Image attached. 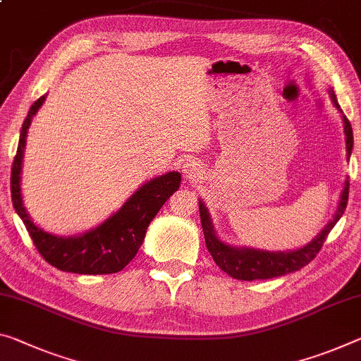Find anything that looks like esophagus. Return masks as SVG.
Listing matches in <instances>:
<instances>
[{
    "mask_svg": "<svg viewBox=\"0 0 361 361\" xmlns=\"http://www.w3.org/2000/svg\"><path fill=\"white\" fill-rule=\"evenodd\" d=\"M181 169H183V175H185L186 180H190V181L199 180L204 175L202 164L197 162V160H186V162L183 164Z\"/></svg>",
    "mask_w": 361,
    "mask_h": 361,
    "instance_id": "esophagus-1",
    "label": "esophagus"
}]
</instances>
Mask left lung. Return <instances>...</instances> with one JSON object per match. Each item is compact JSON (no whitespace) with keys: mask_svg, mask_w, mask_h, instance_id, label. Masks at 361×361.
Segmentation results:
<instances>
[{"mask_svg":"<svg viewBox=\"0 0 361 361\" xmlns=\"http://www.w3.org/2000/svg\"><path fill=\"white\" fill-rule=\"evenodd\" d=\"M331 99H333L334 106L339 109V102L336 99L334 91H331ZM342 112V111H341ZM342 120H344V133H345V147H347V157L350 159L352 147H353V131L352 125L348 118L342 114ZM348 201V180H345L344 190L341 194V201L337 205V210L328 225H326L322 233L317 238H313L310 243L304 247L290 250V252H267V250L259 249H247V247H233L223 241H220L214 231V225H212L209 210L205 207L204 202L199 201V212H201V223L202 231L205 238V244L210 255L214 257L216 265H219L223 271L230 274L234 279H243V281H254V279H270L276 276H283V274L293 273L308 265L328 238L329 231L333 230L334 225L344 214Z\"/></svg>","mask_w":361,"mask_h":361,"instance_id":"obj_1","label":"left lung"}]
</instances>
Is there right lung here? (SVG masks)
Returning a JSON list of instances; mask_svg holds the SVG:
<instances>
[{
	"label": "right lung",
	"instance_id": "add662e5",
	"mask_svg": "<svg viewBox=\"0 0 361 361\" xmlns=\"http://www.w3.org/2000/svg\"><path fill=\"white\" fill-rule=\"evenodd\" d=\"M47 96L33 102L20 130L19 146L11 170V197L13 205L30 234L33 244L49 265L61 271L78 274H109L123 270L145 241L146 230L165 201L180 188L181 173L169 171L142 185L127 202L107 220L78 236L61 238L42 230L32 221L22 202L20 170L27 131L32 118Z\"/></svg>",
	"mask_w": 361,
	"mask_h": 361
}]
</instances>
